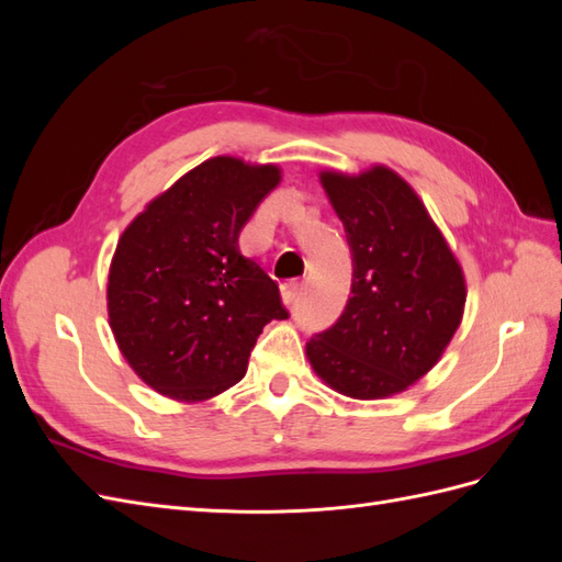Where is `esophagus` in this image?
<instances>
[{
  "mask_svg": "<svg viewBox=\"0 0 562 562\" xmlns=\"http://www.w3.org/2000/svg\"><path fill=\"white\" fill-rule=\"evenodd\" d=\"M300 291H302V283H300V281H288V283H283V288H281L283 304H293V302L297 300Z\"/></svg>",
  "mask_w": 562,
  "mask_h": 562,
  "instance_id": "esophagus-1",
  "label": "esophagus"
}]
</instances>
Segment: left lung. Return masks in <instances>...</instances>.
<instances>
[{
    "label": "left lung",
    "mask_w": 562,
    "mask_h": 562,
    "mask_svg": "<svg viewBox=\"0 0 562 562\" xmlns=\"http://www.w3.org/2000/svg\"><path fill=\"white\" fill-rule=\"evenodd\" d=\"M351 248V297L307 342L316 375L337 394H401L440 361L467 304V279L424 201L396 171H321Z\"/></svg>",
    "instance_id": "8db88e82"
}]
</instances>
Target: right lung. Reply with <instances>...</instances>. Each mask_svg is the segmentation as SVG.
Segmentation results:
<instances>
[{"instance_id": "add662e5", "label": "right lung", "mask_w": 562, "mask_h": 562, "mask_svg": "<svg viewBox=\"0 0 562 562\" xmlns=\"http://www.w3.org/2000/svg\"><path fill=\"white\" fill-rule=\"evenodd\" d=\"M279 182L277 164L206 159L119 236L110 328L135 375L161 396L201 403L223 394L246 375L267 323L288 316L277 281L239 250L241 227Z\"/></svg>"}]
</instances>
